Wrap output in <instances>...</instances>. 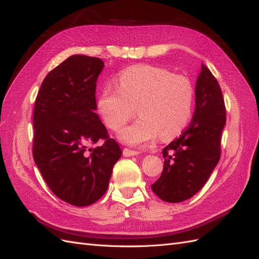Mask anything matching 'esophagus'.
I'll list each match as a JSON object with an SVG mask.
<instances>
[{"mask_svg":"<svg viewBox=\"0 0 259 259\" xmlns=\"http://www.w3.org/2000/svg\"><path fill=\"white\" fill-rule=\"evenodd\" d=\"M122 154H123V156L129 157V156H135V155H138L139 152L138 151H134V150H130V149H127V147H124V149L122 150Z\"/></svg>","mask_w":259,"mask_h":259,"instance_id":"esophagus-1","label":"esophagus"}]
</instances>
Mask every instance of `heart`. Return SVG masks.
<instances>
[{
    "label": "heart",
    "instance_id": "b5f03b06",
    "mask_svg": "<svg viewBox=\"0 0 259 259\" xmlns=\"http://www.w3.org/2000/svg\"><path fill=\"white\" fill-rule=\"evenodd\" d=\"M194 101V89L186 76L168 69L138 65L124 69L118 87H103L98 112L107 127L120 130L136 115L139 119L124 128L119 139L130 145L150 142L159 135L161 140L178 136L188 124Z\"/></svg>",
    "mask_w": 259,
    "mask_h": 259
}]
</instances>
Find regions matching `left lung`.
<instances>
[{
    "label": "left lung",
    "mask_w": 259,
    "mask_h": 259,
    "mask_svg": "<svg viewBox=\"0 0 259 259\" xmlns=\"http://www.w3.org/2000/svg\"><path fill=\"white\" fill-rule=\"evenodd\" d=\"M226 124L225 101L217 79L202 64L195 85V110L189 127L161 154L164 169L152 190L162 201L191 198L208 180L221 155Z\"/></svg>",
    "instance_id": "8db88e82"
}]
</instances>
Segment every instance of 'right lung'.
Masks as SVG:
<instances>
[{
	"instance_id": "right-lung-1",
	"label": "right lung",
	"mask_w": 259,
	"mask_h": 259,
	"mask_svg": "<svg viewBox=\"0 0 259 259\" xmlns=\"http://www.w3.org/2000/svg\"><path fill=\"white\" fill-rule=\"evenodd\" d=\"M98 57L72 55L44 78L33 109V159L51 191L89 206L104 195L121 150L95 113ZM103 139L105 143L91 149Z\"/></svg>"
}]
</instances>
